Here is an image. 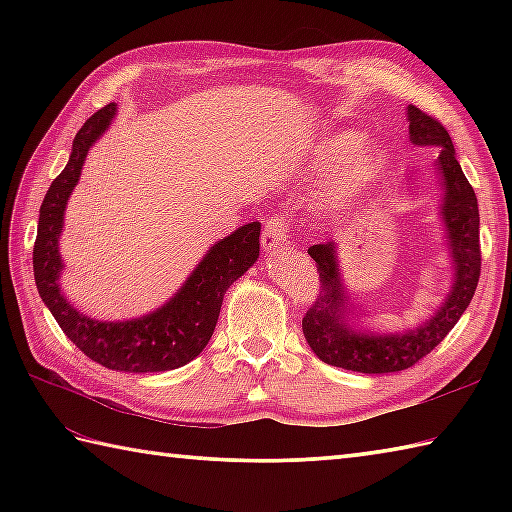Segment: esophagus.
<instances>
[{
  "instance_id": "esophagus-1",
  "label": "esophagus",
  "mask_w": 512,
  "mask_h": 512,
  "mask_svg": "<svg viewBox=\"0 0 512 512\" xmlns=\"http://www.w3.org/2000/svg\"><path fill=\"white\" fill-rule=\"evenodd\" d=\"M286 231L288 226L286 222L281 220L279 215L270 217V220H266V228H264V250L270 255V253H277V250L286 244Z\"/></svg>"
}]
</instances>
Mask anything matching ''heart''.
<instances>
[{"label": "heart", "mask_w": 512, "mask_h": 512, "mask_svg": "<svg viewBox=\"0 0 512 512\" xmlns=\"http://www.w3.org/2000/svg\"><path fill=\"white\" fill-rule=\"evenodd\" d=\"M369 140L361 132L332 134L310 149V169L319 173L345 170L328 180L314 198V209L325 220L343 222L378 187L387 171V156L380 151L363 154Z\"/></svg>", "instance_id": "1"}]
</instances>
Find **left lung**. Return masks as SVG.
<instances>
[{
    "instance_id": "left-lung-1",
    "label": "left lung",
    "mask_w": 512,
    "mask_h": 512,
    "mask_svg": "<svg viewBox=\"0 0 512 512\" xmlns=\"http://www.w3.org/2000/svg\"><path fill=\"white\" fill-rule=\"evenodd\" d=\"M409 140L416 147H438L433 169L442 187L440 222L451 262V288L431 317L405 330L378 332L358 321L339 266V246L323 242L308 248L317 262L321 292L301 321L310 350L323 363L361 374L402 372L427 356L469 308L480 279V211L475 191L455 158L451 136L436 118L407 105ZM411 180V173H407Z\"/></svg>"
}]
</instances>
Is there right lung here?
Listing matches in <instances>:
<instances>
[{
	"label": "right lung",
	"mask_w": 512,
	"mask_h": 512,
	"mask_svg": "<svg viewBox=\"0 0 512 512\" xmlns=\"http://www.w3.org/2000/svg\"><path fill=\"white\" fill-rule=\"evenodd\" d=\"M116 112V103H110L83 123L72 140L68 165L52 180L41 202L32 253L35 281L39 297L59 328L92 361L129 374L169 372L191 363L211 341L224 292L257 262L262 224L248 222L215 242L176 295L156 310L118 321L94 319L76 310L59 284L63 273L59 253L63 215L90 147L107 132Z\"/></svg>",
	"instance_id": "right-lung-1"
}]
</instances>
